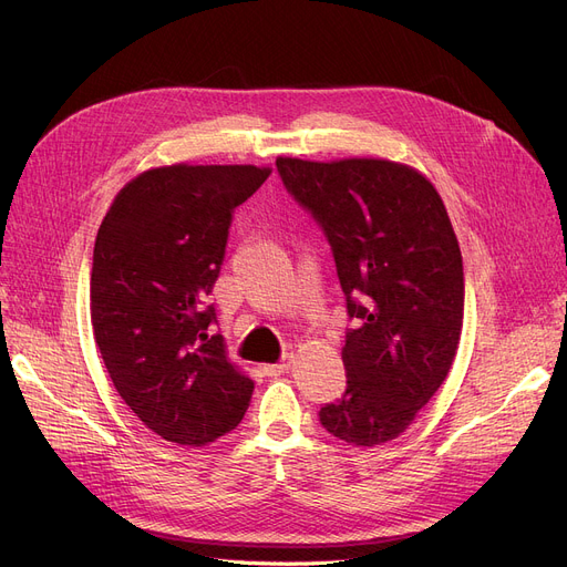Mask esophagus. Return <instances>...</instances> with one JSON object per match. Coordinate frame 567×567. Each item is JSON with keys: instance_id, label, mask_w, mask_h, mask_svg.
I'll return each mask as SVG.
<instances>
[{"instance_id": "obj_1", "label": "esophagus", "mask_w": 567, "mask_h": 567, "mask_svg": "<svg viewBox=\"0 0 567 567\" xmlns=\"http://www.w3.org/2000/svg\"><path fill=\"white\" fill-rule=\"evenodd\" d=\"M291 361H293V355H291V353H285L278 363L266 365V368H264V372H266V377H280V374H285V372L289 370Z\"/></svg>"}]
</instances>
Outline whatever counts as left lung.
<instances>
[{
    "instance_id": "8db88e82",
    "label": "left lung",
    "mask_w": 567,
    "mask_h": 567,
    "mask_svg": "<svg viewBox=\"0 0 567 567\" xmlns=\"http://www.w3.org/2000/svg\"><path fill=\"white\" fill-rule=\"evenodd\" d=\"M287 193L321 227L349 319L347 391L319 423L349 445L400 436L449 377L462 336L464 268L445 206L413 167L379 158H278Z\"/></svg>"
}]
</instances>
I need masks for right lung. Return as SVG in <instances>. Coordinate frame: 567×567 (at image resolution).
<instances>
[{
    "label": "right lung",
    "instance_id": "1",
    "mask_svg": "<svg viewBox=\"0 0 567 567\" xmlns=\"http://www.w3.org/2000/svg\"><path fill=\"white\" fill-rule=\"evenodd\" d=\"M271 174L255 165L146 169L114 197L92 266V326L116 393L178 445L241 423L255 383L227 361L206 306L231 214Z\"/></svg>",
    "mask_w": 567,
    "mask_h": 567
}]
</instances>
